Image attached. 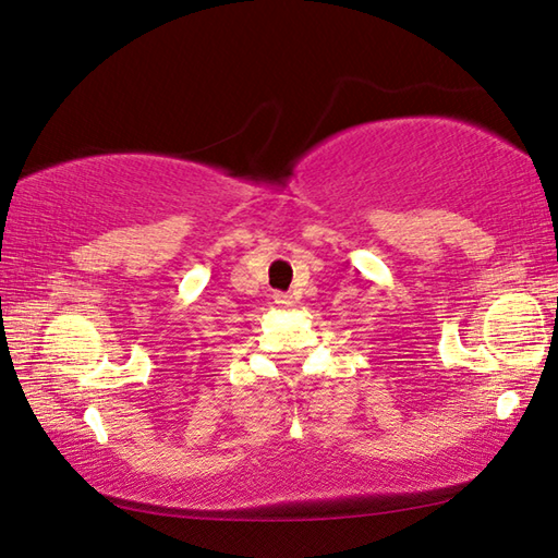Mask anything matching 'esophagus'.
I'll list each match as a JSON object with an SVG mask.
<instances>
[{
    "label": "esophagus",
    "mask_w": 558,
    "mask_h": 558,
    "mask_svg": "<svg viewBox=\"0 0 558 558\" xmlns=\"http://www.w3.org/2000/svg\"><path fill=\"white\" fill-rule=\"evenodd\" d=\"M276 302L282 304V307H288V304H292V298L288 292H276Z\"/></svg>",
    "instance_id": "34e87169"
}]
</instances>
